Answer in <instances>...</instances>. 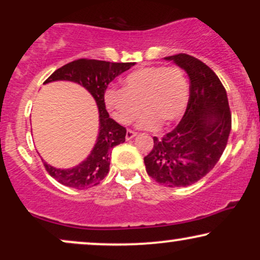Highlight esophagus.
<instances>
[{
    "mask_svg": "<svg viewBox=\"0 0 260 260\" xmlns=\"http://www.w3.org/2000/svg\"><path fill=\"white\" fill-rule=\"evenodd\" d=\"M136 136H137V133H136V132H133V131L128 129V131H127V133H126V139H127V140H129V139H132L133 137H136Z\"/></svg>",
    "mask_w": 260,
    "mask_h": 260,
    "instance_id": "34e87169",
    "label": "esophagus"
}]
</instances>
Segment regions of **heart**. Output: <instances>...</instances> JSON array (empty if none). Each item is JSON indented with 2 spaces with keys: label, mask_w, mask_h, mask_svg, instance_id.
Listing matches in <instances>:
<instances>
[{
  "label": "heart",
  "mask_w": 260,
  "mask_h": 260,
  "mask_svg": "<svg viewBox=\"0 0 260 260\" xmlns=\"http://www.w3.org/2000/svg\"><path fill=\"white\" fill-rule=\"evenodd\" d=\"M187 101V79L178 67L140 68L123 79V89L105 94L107 110L122 124L132 123L143 110L138 126L145 129L171 126L183 115Z\"/></svg>",
  "instance_id": "1"
}]
</instances>
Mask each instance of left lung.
I'll return each mask as SVG.
<instances>
[{"instance_id":"obj_1","label":"left lung","mask_w":260,"mask_h":260,"mask_svg":"<svg viewBox=\"0 0 260 260\" xmlns=\"http://www.w3.org/2000/svg\"><path fill=\"white\" fill-rule=\"evenodd\" d=\"M189 77V99L177 127L162 138L154 137L144 157L148 175L168 187H187L213 170L225 150L231 131L228 94L211 68L186 55L165 57Z\"/></svg>"}]
</instances>
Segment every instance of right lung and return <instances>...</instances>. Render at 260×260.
I'll return each instance as SVG.
<instances>
[{"label": "right lung", "mask_w": 260, "mask_h": 260, "mask_svg": "<svg viewBox=\"0 0 260 260\" xmlns=\"http://www.w3.org/2000/svg\"><path fill=\"white\" fill-rule=\"evenodd\" d=\"M134 64V62L116 63L80 58L62 66L45 80L44 84L56 80L78 83L90 92L99 109V134L94 148L84 161L72 169H56L44 161V166L49 175L63 186L85 189L99 184L109 174L111 151L116 145L126 140V128L110 117L104 96L107 85Z\"/></svg>", "instance_id": "right-lung-1"}]
</instances>
